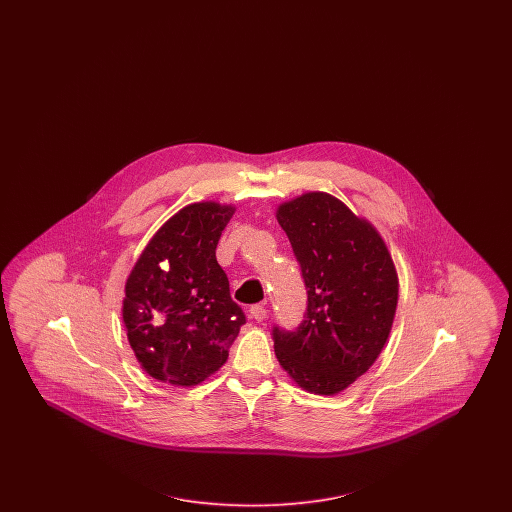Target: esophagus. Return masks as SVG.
Segmentation results:
<instances>
[{
  "label": "esophagus",
  "mask_w": 512,
  "mask_h": 512,
  "mask_svg": "<svg viewBox=\"0 0 512 512\" xmlns=\"http://www.w3.org/2000/svg\"><path fill=\"white\" fill-rule=\"evenodd\" d=\"M249 313H251V318H255V320L261 322V320L267 318V307H265L263 303H257V305H251Z\"/></svg>",
  "instance_id": "obj_1"
}]
</instances>
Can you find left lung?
<instances>
[{
	"label": "left lung",
	"instance_id": "left-lung-1",
	"mask_svg": "<svg viewBox=\"0 0 512 512\" xmlns=\"http://www.w3.org/2000/svg\"><path fill=\"white\" fill-rule=\"evenodd\" d=\"M276 217L307 288L299 326H272L276 357L303 390L340 393L390 336L399 284L388 247L368 222L322 192L280 205Z\"/></svg>",
	"mask_w": 512,
	"mask_h": 512
}]
</instances>
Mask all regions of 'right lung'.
<instances>
[{
  "label": "right lung",
  "mask_w": 512,
  "mask_h": 512,
  "mask_svg": "<svg viewBox=\"0 0 512 512\" xmlns=\"http://www.w3.org/2000/svg\"><path fill=\"white\" fill-rule=\"evenodd\" d=\"M234 209L194 203L167 220L126 280V336L149 376L195 386L226 363L245 324L217 263L220 234Z\"/></svg>",
  "instance_id": "add662e5"
}]
</instances>
